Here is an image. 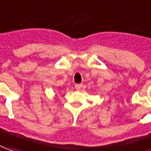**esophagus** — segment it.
<instances>
[{
  "label": "esophagus",
  "instance_id": "esophagus-1",
  "mask_svg": "<svg viewBox=\"0 0 151 151\" xmlns=\"http://www.w3.org/2000/svg\"><path fill=\"white\" fill-rule=\"evenodd\" d=\"M75 87H76V89H77V90H80V89H81V88L83 87V85H82V84H78V85H76Z\"/></svg>",
  "mask_w": 151,
  "mask_h": 151
}]
</instances>
